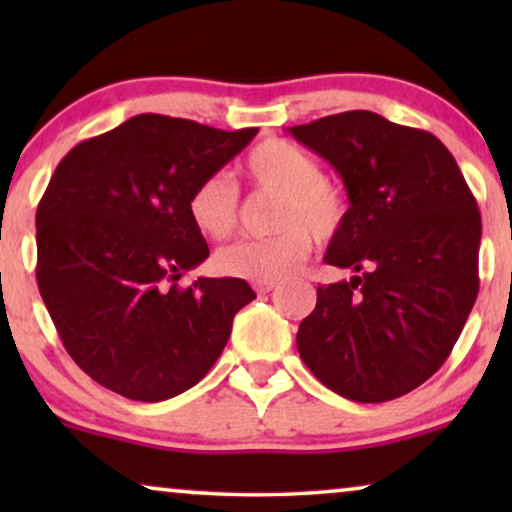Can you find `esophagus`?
Wrapping results in <instances>:
<instances>
[{"instance_id":"34e87169","label":"esophagus","mask_w":512,"mask_h":512,"mask_svg":"<svg viewBox=\"0 0 512 512\" xmlns=\"http://www.w3.org/2000/svg\"><path fill=\"white\" fill-rule=\"evenodd\" d=\"M275 286H277L275 282H258V284H254V289H256V293H261L263 296V293H270Z\"/></svg>"}]
</instances>
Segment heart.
I'll return each mask as SVG.
<instances>
[{"label":"heart","instance_id":"heart-1","mask_svg":"<svg viewBox=\"0 0 512 512\" xmlns=\"http://www.w3.org/2000/svg\"><path fill=\"white\" fill-rule=\"evenodd\" d=\"M244 177L256 193L277 195L270 226L279 233L221 249L216 270L247 282H279L310 256L312 240L331 242L349 219L347 191L324 177L321 163L303 146L263 139L244 160ZM188 219L200 235L223 242L240 228V191L226 174H207L191 188Z\"/></svg>","mask_w":512,"mask_h":512}]
</instances>
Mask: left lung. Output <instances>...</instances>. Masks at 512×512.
<instances>
[{
  "instance_id": "8db88e82",
  "label": "left lung",
  "mask_w": 512,
  "mask_h": 512,
  "mask_svg": "<svg viewBox=\"0 0 512 512\" xmlns=\"http://www.w3.org/2000/svg\"><path fill=\"white\" fill-rule=\"evenodd\" d=\"M289 132L342 177L349 219L324 261L356 272L317 289L300 359L349 401L408 394L443 366L478 298V202L426 130L345 111Z\"/></svg>"
}]
</instances>
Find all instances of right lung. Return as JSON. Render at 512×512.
<instances>
[{"instance_id": "1", "label": "right lung", "mask_w": 512, "mask_h": 512, "mask_svg": "<svg viewBox=\"0 0 512 512\" xmlns=\"http://www.w3.org/2000/svg\"><path fill=\"white\" fill-rule=\"evenodd\" d=\"M256 132L139 114L55 167L37 207V284L62 345L102 387L167 401L221 356L256 293L235 277L179 289L209 256L186 200Z\"/></svg>"}]
</instances>
